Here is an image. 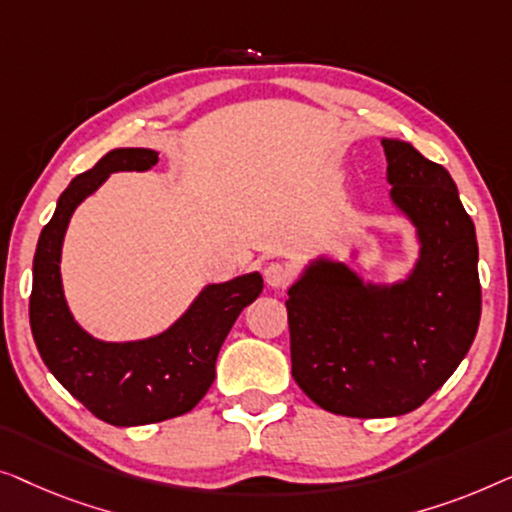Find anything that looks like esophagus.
Listing matches in <instances>:
<instances>
[{
    "instance_id": "obj_1",
    "label": "esophagus",
    "mask_w": 512,
    "mask_h": 512,
    "mask_svg": "<svg viewBox=\"0 0 512 512\" xmlns=\"http://www.w3.org/2000/svg\"><path fill=\"white\" fill-rule=\"evenodd\" d=\"M264 278H266V283H269L273 290H278V287H287L290 285V280H292V269L290 266H285V264H278V262H273V264H269L264 269Z\"/></svg>"
}]
</instances>
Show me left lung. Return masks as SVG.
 I'll use <instances>...</instances> for the list:
<instances>
[{
  "mask_svg": "<svg viewBox=\"0 0 512 512\" xmlns=\"http://www.w3.org/2000/svg\"><path fill=\"white\" fill-rule=\"evenodd\" d=\"M383 148L392 201L422 243L413 273L376 287L318 259L285 301L292 378L345 417L420 408L455 373L480 325L478 241L455 181L410 143L383 139Z\"/></svg>",
  "mask_w": 512,
  "mask_h": 512,
  "instance_id": "obj_1",
  "label": "left lung"
}]
</instances>
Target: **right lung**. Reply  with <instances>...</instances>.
<instances>
[{"instance_id": "1", "label": "right lung", "mask_w": 512, "mask_h": 512, "mask_svg": "<svg viewBox=\"0 0 512 512\" xmlns=\"http://www.w3.org/2000/svg\"><path fill=\"white\" fill-rule=\"evenodd\" d=\"M157 164L148 148H118L76 176L57 199L34 253L30 327L43 364L99 420L139 427L185 415L215 380V359L239 313L262 292V276L246 273L208 285L164 334L134 343H104L76 325L64 301L60 253L69 218L115 171Z\"/></svg>"}]
</instances>
